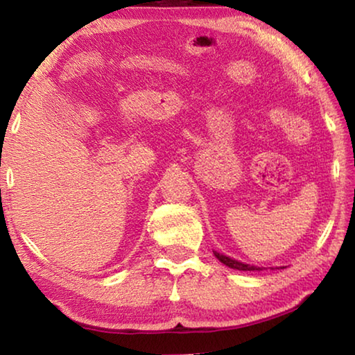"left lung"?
<instances>
[{
	"label": "left lung",
	"mask_w": 355,
	"mask_h": 355,
	"mask_svg": "<svg viewBox=\"0 0 355 355\" xmlns=\"http://www.w3.org/2000/svg\"><path fill=\"white\" fill-rule=\"evenodd\" d=\"M213 254H214V257L218 258L220 263H224L225 266L232 268V269H238V271H263V269H266V268H263V266H254V264H248V263L238 261V260H235V258L227 257L224 254H219V252H216V250H213ZM284 268L285 266L271 268V269H284Z\"/></svg>",
	"instance_id": "obj_1"
}]
</instances>
